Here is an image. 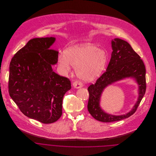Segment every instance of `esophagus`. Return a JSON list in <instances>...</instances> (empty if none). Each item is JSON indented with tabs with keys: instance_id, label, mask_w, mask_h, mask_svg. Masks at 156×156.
Segmentation results:
<instances>
[{
	"instance_id": "1",
	"label": "esophagus",
	"mask_w": 156,
	"mask_h": 156,
	"mask_svg": "<svg viewBox=\"0 0 156 156\" xmlns=\"http://www.w3.org/2000/svg\"><path fill=\"white\" fill-rule=\"evenodd\" d=\"M73 85L74 87L76 88H81L83 87V84L79 81H74L73 82Z\"/></svg>"
}]
</instances>
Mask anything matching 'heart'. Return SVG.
<instances>
[{
  "mask_svg": "<svg viewBox=\"0 0 156 156\" xmlns=\"http://www.w3.org/2000/svg\"><path fill=\"white\" fill-rule=\"evenodd\" d=\"M107 61L106 52L90 44L76 45L68 48L58 56L59 66L65 71L76 67L78 77L83 80H91L103 71Z\"/></svg>",
  "mask_w": 156,
  "mask_h": 156,
  "instance_id": "1",
  "label": "heart"
}]
</instances>
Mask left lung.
<instances>
[{
	"label": "left lung",
	"instance_id": "obj_1",
	"mask_svg": "<svg viewBox=\"0 0 156 156\" xmlns=\"http://www.w3.org/2000/svg\"><path fill=\"white\" fill-rule=\"evenodd\" d=\"M112 52L106 71L88 87V111L93 118L103 122H111L126 119L136 111L146 89V68L140 56L126 41L116 38L111 42ZM126 77H133L139 86L138 101L132 111L126 115L113 116L105 113L99 106L101 93L105 87Z\"/></svg>",
	"mask_w": 156,
	"mask_h": 156
}]
</instances>
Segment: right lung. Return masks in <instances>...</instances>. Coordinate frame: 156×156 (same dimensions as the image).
<instances>
[{"instance_id":"1","label":"right lung","mask_w":156,"mask_h":156,"mask_svg":"<svg viewBox=\"0 0 156 156\" xmlns=\"http://www.w3.org/2000/svg\"><path fill=\"white\" fill-rule=\"evenodd\" d=\"M55 41L30 39L13 56L9 69L10 97L24 115L45 124L61 117L63 97L71 88L68 78L53 71L58 52L49 48Z\"/></svg>"}]
</instances>
